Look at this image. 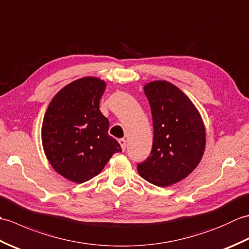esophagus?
Segmentation results:
<instances>
[{
  "instance_id": "obj_1",
  "label": "esophagus",
  "mask_w": 249,
  "mask_h": 249,
  "mask_svg": "<svg viewBox=\"0 0 249 249\" xmlns=\"http://www.w3.org/2000/svg\"><path fill=\"white\" fill-rule=\"evenodd\" d=\"M119 143L122 147V151H125V149H126V140L124 138L119 139Z\"/></svg>"
}]
</instances>
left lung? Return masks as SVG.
<instances>
[{"label":"left lung","mask_w":249,"mask_h":249,"mask_svg":"<svg viewBox=\"0 0 249 249\" xmlns=\"http://www.w3.org/2000/svg\"><path fill=\"white\" fill-rule=\"evenodd\" d=\"M150 103L154 138L151 155L138 163L142 178L160 187L188 177L205 149V127L198 109L186 95L168 81L144 86Z\"/></svg>","instance_id":"obj_1"}]
</instances>
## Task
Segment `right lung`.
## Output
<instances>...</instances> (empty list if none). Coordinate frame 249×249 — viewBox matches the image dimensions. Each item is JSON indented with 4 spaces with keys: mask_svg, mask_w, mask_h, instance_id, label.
<instances>
[{
    "mask_svg": "<svg viewBox=\"0 0 249 249\" xmlns=\"http://www.w3.org/2000/svg\"><path fill=\"white\" fill-rule=\"evenodd\" d=\"M106 82L95 77L72 81L52 98L41 142L47 160L63 178L80 184L102 172L121 145L108 135L109 121L99 110Z\"/></svg>",
    "mask_w": 249,
    "mask_h": 249,
    "instance_id": "obj_1",
    "label": "right lung"
}]
</instances>
